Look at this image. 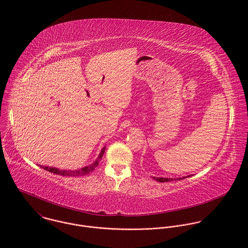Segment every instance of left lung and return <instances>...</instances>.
<instances>
[{"mask_svg": "<svg viewBox=\"0 0 248 248\" xmlns=\"http://www.w3.org/2000/svg\"><path fill=\"white\" fill-rule=\"evenodd\" d=\"M193 176V175H192ZM191 177L190 176H186V177H177V178H170V177H154L153 178L159 181V182H167V181H172V180H180V179H183V178H186V177Z\"/></svg>", "mask_w": 248, "mask_h": 248, "instance_id": "1", "label": "left lung"}]
</instances>
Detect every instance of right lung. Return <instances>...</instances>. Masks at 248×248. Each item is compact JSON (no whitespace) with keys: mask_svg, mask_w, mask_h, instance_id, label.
Returning <instances> with one entry per match:
<instances>
[{"mask_svg":"<svg viewBox=\"0 0 248 248\" xmlns=\"http://www.w3.org/2000/svg\"><path fill=\"white\" fill-rule=\"evenodd\" d=\"M106 150V146L102 148L101 152L99 153L97 158L91 163L88 166H85L81 169L78 170H60L58 168H54V167H48V166H44V165H40L41 168H43L44 170H46L50 173H53L55 175H59V176H63V177H80V176H84V175H88L90 173H92L99 164V161L101 160V158L103 157V155L105 153Z\"/></svg>","mask_w":248,"mask_h":248,"instance_id":"obj_1","label":"right lung"}]
</instances>
